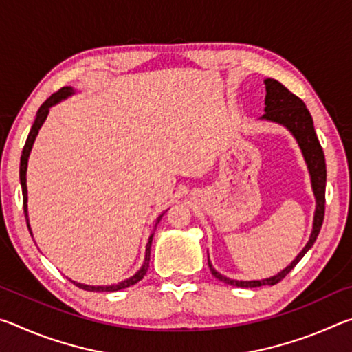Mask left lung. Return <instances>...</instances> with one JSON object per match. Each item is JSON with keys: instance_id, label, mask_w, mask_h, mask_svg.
<instances>
[{"instance_id": "8db88e82", "label": "left lung", "mask_w": 352, "mask_h": 352, "mask_svg": "<svg viewBox=\"0 0 352 352\" xmlns=\"http://www.w3.org/2000/svg\"><path fill=\"white\" fill-rule=\"evenodd\" d=\"M265 83V109L264 115L259 118V121H267L278 124V126L284 127L290 135L294 136L298 147L305 158L309 175H311V184H312V192L315 197V212H314V223L312 231L309 236V241L296 254V258L290 262V264L278 272L276 275L264 279H233L219 273L214 269L212 262L208 256V265L214 276L225 284L236 285V287H261V285H273L281 281V279L287 275V273L294 269V267L302 259L309 250L312 248L314 242L317 241V236L321 230L324 219V192H326V162H324V153L323 148L320 146V141L317 138L314 129V121L309 110L306 109V104L302 100L295 96L294 93H290L283 83H279L275 79H264Z\"/></svg>"}]
</instances>
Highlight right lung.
<instances>
[{
	"instance_id": "1",
	"label": "right lung",
	"mask_w": 352,
	"mask_h": 352,
	"mask_svg": "<svg viewBox=\"0 0 352 352\" xmlns=\"http://www.w3.org/2000/svg\"><path fill=\"white\" fill-rule=\"evenodd\" d=\"M76 91L73 87H63L58 90L57 93L52 94V96L47 98L41 107L37 111V116H35V121L32 124V129L31 132L28 135V140H26V144L23 147V153H21V162H20V183H21V190H23V208H25V216H26V222H28V228L31 231V236H32V230H31V225H29V214H28V184H26V172H28V162H29V155H31L32 151V146H34V141L37 138L38 135V130L43 126V122L46 121L47 115H50V109L51 107L57 105L58 102H62L63 99H67L69 96H73ZM168 211V210H166ZM164 211V212H166ZM164 212H162L157 219V223L162 220V217L164 216ZM152 239H153V233L148 237V242L146 245V256H144V262H142L141 269L135 273L133 276H130L127 279H124V281L118 283V284H110V285H88V284H82V283H77L73 281V279H69L71 283L76 284L77 287H80L83 290H88V292H118L121 289H126L130 287V285L136 284L138 281H141L144 275L147 273L148 269V261H151V247H152Z\"/></svg>"
}]
</instances>
